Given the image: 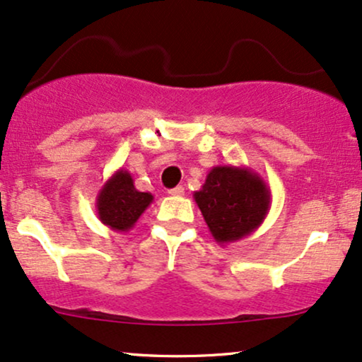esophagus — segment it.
I'll list each match as a JSON object with an SVG mask.
<instances>
[{
    "instance_id": "obj_1",
    "label": "esophagus",
    "mask_w": 362,
    "mask_h": 362,
    "mask_svg": "<svg viewBox=\"0 0 362 362\" xmlns=\"http://www.w3.org/2000/svg\"><path fill=\"white\" fill-rule=\"evenodd\" d=\"M184 194H185V189L182 185H177V187H173V189L168 190V195H173V197H180Z\"/></svg>"
}]
</instances>
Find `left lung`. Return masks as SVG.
I'll use <instances>...</instances> for the list:
<instances>
[{
	"instance_id": "8db88e82",
	"label": "left lung",
	"mask_w": 362,
	"mask_h": 362,
	"mask_svg": "<svg viewBox=\"0 0 362 362\" xmlns=\"http://www.w3.org/2000/svg\"><path fill=\"white\" fill-rule=\"evenodd\" d=\"M215 242L227 245L259 228L271 209V189L249 167L217 165L194 192Z\"/></svg>"
}]
</instances>
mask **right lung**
I'll use <instances>...</instances> for the list:
<instances>
[{
	"instance_id": "right-lung-1",
	"label": "right lung",
	"mask_w": 362,
	"mask_h": 362,
	"mask_svg": "<svg viewBox=\"0 0 362 362\" xmlns=\"http://www.w3.org/2000/svg\"><path fill=\"white\" fill-rule=\"evenodd\" d=\"M153 202V195L135 189L130 172L118 168L97 195L100 222L112 230L128 232Z\"/></svg>"
}]
</instances>
